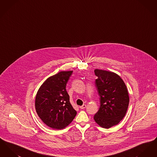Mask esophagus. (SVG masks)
Masks as SVG:
<instances>
[{"instance_id": "1", "label": "esophagus", "mask_w": 157, "mask_h": 157, "mask_svg": "<svg viewBox=\"0 0 157 157\" xmlns=\"http://www.w3.org/2000/svg\"><path fill=\"white\" fill-rule=\"evenodd\" d=\"M86 107V105L85 104H83V105H82V106H79V108H80V109H84V108H85Z\"/></svg>"}]
</instances>
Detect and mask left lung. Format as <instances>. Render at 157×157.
I'll use <instances>...</instances> for the list:
<instances>
[{"instance_id":"1","label":"left lung","mask_w":157,"mask_h":157,"mask_svg":"<svg viewBox=\"0 0 157 157\" xmlns=\"http://www.w3.org/2000/svg\"><path fill=\"white\" fill-rule=\"evenodd\" d=\"M95 80L100 107L94 115L99 125L109 128L117 125L125 117L129 98L127 86L120 76L111 72L95 69Z\"/></svg>"}]
</instances>
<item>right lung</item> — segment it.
Here are the masks:
<instances>
[{
	"label": "right lung",
	"instance_id": "1",
	"mask_svg": "<svg viewBox=\"0 0 157 157\" xmlns=\"http://www.w3.org/2000/svg\"><path fill=\"white\" fill-rule=\"evenodd\" d=\"M73 71H61L48 78L37 91L35 108L38 116L46 125L62 129L76 115L69 101L66 86Z\"/></svg>",
	"mask_w": 157,
	"mask_h": 157
}]
</instances>
